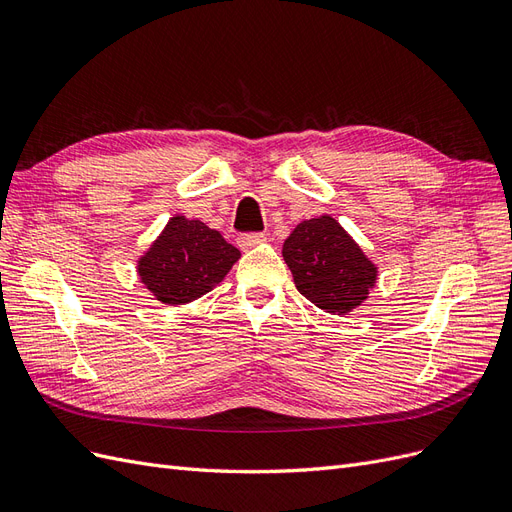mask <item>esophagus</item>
Returning <instances> with one entry per match:
<instances>
[{
  "instance_id": "obj_1",
  "label": "esophagus",
  "mask_w": 512,
  "mask_h": 512,
  "mask_svg": "<svg viewBox=\"0 0 512 512\" xmlns=\"http://www.w3.org/2000/svg\"><path fill=\"white\" fill-rule=\"evenodd\" d=\"M267 237L262 235V232H247V235L239 237V247L241 250H252V247L260 245Z\"/></svg>"
}]
</instances>
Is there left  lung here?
<instances>
[{"mask_svg": "<svg viewBox=\"0 0 512 512\" xmlns=\"http://www.w3.org/2000/svg\"><path fill=\"white\" fill-rule=\"evenodd\" d=\"M282 256L307 301L344 316L376 286L378 267L331 215L301 222L284 241Z\"/></svg>", "mask_w": 512, "mask_h": 512, "instance_id": "1", "label": "left lung"}]
</instances>
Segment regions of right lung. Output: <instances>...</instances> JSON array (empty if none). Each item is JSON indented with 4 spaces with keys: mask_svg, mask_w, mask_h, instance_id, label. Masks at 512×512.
<instances>
[{
    "mask_svg": "<svg viewBox=\"0 0 512 512\" xmlns=\"http://www.w3.org/2000/svg\"><path fill=\"white\" fill-rule=\"evenodd\" d=\"M241 252L218 230L175 215L138 258V277L166 305L192 303L218 286Z\"/></svg>",
    "mask_w": 512,
    "mask_h": 512,
    "instance_id": "1",
    "label": "right lung"
}]
</instances>
